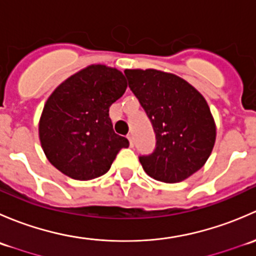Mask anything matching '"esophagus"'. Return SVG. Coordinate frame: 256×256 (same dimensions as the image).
Masks as SVG:
<instances>
[{"label": "esophagus", "instance_id": "1", "mask_svg": "<svg viewBox=\"0 0 256 256\" xmlns=\"http://www.w3.org/2000/svg\"><path fill=\"white\" fill-rule=\"evenodd\" d=\"M128 142H130V146L134 147V136L132 135H128Z\"/></svg>", "mask_w": 256, "mask_h": 256}]
</instances>
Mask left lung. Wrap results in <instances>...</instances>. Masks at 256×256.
I'll return each mask as SVG.
<instances>
[{
  "label": "left lung",
  "mask_w": 256,
  "mask_h": 256,
  "mask_svg": "<svg viewBox=\"0 0 256 256\" xmlns=\"http://www.w3.org/2000/svg\"><path fill=\"white\" fill-rule=\"evenodd\" d=\"M128 88L156 134V148L140 156L156 180L177 183L200 170L216 142V124L203 95L184 79L156 69H126Z\"/></svg>",
  "instance_id": "8db88e82"
}]
</instances>
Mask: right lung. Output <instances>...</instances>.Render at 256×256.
Wrapping results in <instances>:
<instances>
[{"mask_svg": "<svg viewBox=\"0 0 256 256\" xmlns=\"http://www.w3.org/2000/svg\"><path fill=\"white\" fill-rule=\"evenodd\" d=\"M128 88L120 70L92 64L64 80L48 98L40 140L48 161L79 180L106 174L128 140L116 135L109 108Z\"/></svg>", "mask_w": 256, "mask_h": 256, "instance_id": "add662e5", "label": "right lung"}]
</instances>
